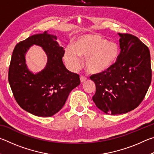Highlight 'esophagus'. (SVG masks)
<instances>
[{
	"label": "esophagus",
	"instance_id": "1",
	"mask_svg": "<svg viewBox=\"0 0 154 154\" xmlns=\"http://www.w3.org/2000/svg\"><path fill=\"white\" fill-rule=\"evenodd\" d=\"M80 81H81V83H84L87 81V78H85V77L81 76L80 77Z\"/></svg>",
	"mask_w": 154,
	"mask_h": 154
}]
</instances>
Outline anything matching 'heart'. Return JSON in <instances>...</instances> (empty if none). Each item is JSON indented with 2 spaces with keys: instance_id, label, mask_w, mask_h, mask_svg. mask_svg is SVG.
Instances as JSON below:
<instances>
[{
  "instance_id": "heart-1",
  "label": "heart",
  "mask_w": 154,
  "mask_h": 154,
  "mask_svg": "<svg viewBox=\"0 0 154 154\" xmlns=\"http://www.w3.org/2000/svg\"><path fill=\"white\" fill-rule=\"evenodd\" d=\"M119 55L118 44L107 41L98 34L83 35L78 38L74 48L65 49L64 60L72 71L82 66V58H85V69L91 74L103 73L116 63Z\"/></svg>"
}]
</instances>
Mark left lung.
Masks as SVG:
<instances>
[{"label":"left lung","mask_w":154,"mask_h":154,"mask_svg":"<svg viewBox=\"0 0 154 154\" xmlns=\"http://www.w3.org/2000/svg\"><path fill=\"white\" fill-rule=\"evenodd\" d=\"M119 35L121 51L116 63L107 71L90 77L96 85L93 101L100 110L110 115L137 108L152 82L149 48L134 35Z\"/></svg>","instance_id":"8db88e82"}]
</instances>
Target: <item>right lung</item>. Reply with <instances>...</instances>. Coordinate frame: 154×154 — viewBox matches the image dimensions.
Returning <instances> with one entry per match:
<instances>
[{"instance_id": "right-lung-1", "label": "right lung", "mask_w": 154, "mask_h": 154, "mask_svg": "<svg viewBox=\"0 0 154 154\" xmlns=\"http://www.w3.org/2000/svg\"><path fill=\"white\" fill-rule=\"evenodd\" d=\"M33 45L46 52V67L33 74L25 63V54ZM64 50L57 36L47 31L17 43L13 51L9 69V82L20 107L39 117H51L60 110L70 92L80 84L79 75L69 71L62 62Z\"/></svg>"}]
</instances>
